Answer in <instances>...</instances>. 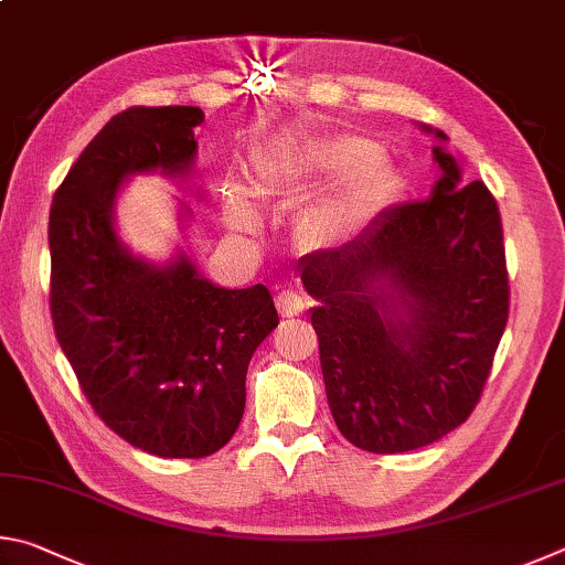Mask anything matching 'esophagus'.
I'll use <instances>...</instances> for the list:
<instances>
[{
    "mask_svg": "<svg viewBox=\"0 0 565 565\" xmlns=\"http://www.w3.org/2000/svg\"><path fill=\"white\" fill-rule=\"evenodd\" d=\"M277 308H280L282 315L292 318V315H300L305 308H308V300L295 290H280L277 292Z\"/></svg>",
    "mask_w": 565,
    "mask_h": 565,
    "instance_id": "obj_1",
    "label": "esophagus"
}]
</instances>
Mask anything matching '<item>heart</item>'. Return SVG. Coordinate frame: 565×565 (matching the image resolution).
Listing matches in <instances>:
<instances>
[{
  "instance_id": "1",
  "label": "heart",
  "mask_w": 565,
  "mask_h": 565,
  "mask_svg": "<svg viewBox=\"0 0 565 565\" xmlns=\"http://www.w3.org/2000/svg\"><path fill=\"white\" fill-rule=\"evenodd\" d=\"M382 148L380 143L370 141L364 136H332L318 141L305 153V163L320 173L324 181L344 183L340 195L330 198L310 217V227L328 241H342L358 233L360 227L377 215L390 198L397 191V173L380 161ZM292 166H267V181L285 183L290 178ZM227 203L237 221L247 223L253 217L250 191L241 181L231 183L227 191Z\"/></svg>"
}]
</instances>
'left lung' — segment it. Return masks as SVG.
Returning <instances> with one entry per match:
<instances>
[{
    "label": "left lung",
    "mask_w": 565,
    "mask_h": 565,
    "mask_svg": "<svg viewBox=\"0 0 565 565\" xmlns=\"http://www.w3.org/2000/svg\"><path fill=\"white\" fill-rule=\"evenodd\" d=\"M434 158L427 201L384 207L354 241L302 257L330 412L372 454L427 447L467 422L509 320L497 198L461 185L444 148Z\"/></svg>",
    "instance_id": "obj_1"
}]
</instances>
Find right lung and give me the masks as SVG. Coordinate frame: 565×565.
<instances>
[{
	"mask_svg": "<svg viewBox=\"0 0 565 565\" xmlns=\"http://www.w3.org/2000/svg\"><path fill=\"white\" fill-rule=\"evenodd\" d=\"M198 124V106L116 114L76 158L49 213L56 340L106 427L163 459H203L231 441L247 364L280 322L265 285L217 288L183 253L156 267L114 231L124 178L185 173Z\"/></svg>",
	"mask_w": 565,
	"mask_h": 565,
	"instance_id": "add662e5",
	"label": "right lung"
}]
</instances>
